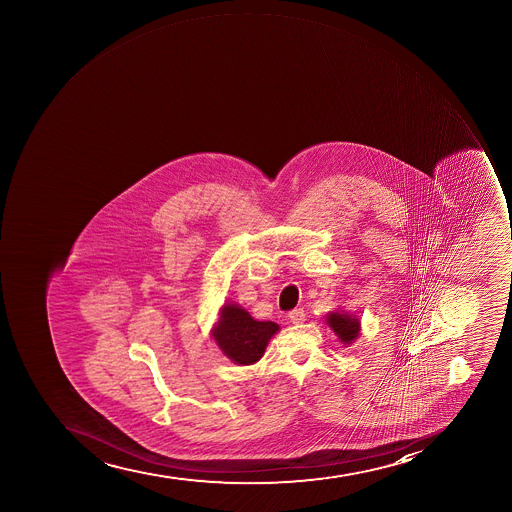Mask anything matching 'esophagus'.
<instances>
[{
    "label": "esophagus",
    "instance_id": "1",
    "mask_svg": "<svg viewBox=\"0 0 512 512\" xmlns=\"http://www.w3.org/2000/svg\"><path fill=\"white\" fill-rule=\"evenodd\" d=\"M288 317H290V321L293 322V324H303L304 321H306V313H304V309H293L290 314H288Z\"/></svg>",
    "mask_w": 512,
    "mask_h": 512
}]
</instances>
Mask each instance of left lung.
Wrapping results in <instances>:
<instances>
[{"mask_svg": "<svg viewBox=\"0 0 512 512\" xmlns=\"http://www.w3.org/2000/svg\"><path fill=\"white\" fill-rule=\"evenodd\" d=\"M327 326L331 327L335 335L339 337L340 342L344 345L352 344L360 334V321L353 314L345 313V311H332L327 314Z\"/></svg>", "mask_w": 512, "mask_h": 512, "instance_id": "obj_1", "label": "left lung"}]
</instances>
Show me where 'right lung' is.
<instances>
[{
	"label": "right lung",
	"instance_id": "1",
	"mask_svg": "<svg viewBox=\"0 0 512 512\" xmlns=\"http://www.w3.org/2000/svg\"><path fill=\"white\" fill-rule=\"evenodd\" d=\"M280 326L272 321H255L239 304L227 303L221 308L213 337L219 349L237 365H252L263 357L268 342Z\"/></svg>",
	"mask_w": 512,
	"mask_h": 512
}]
</instances>
